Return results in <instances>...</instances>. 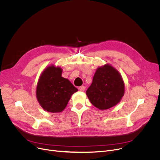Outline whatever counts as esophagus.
Returning a JSON list of instances; mask_svg holds the SVG:
<instances>
[{"label": "esophagus", "instance_id": "1", "mask_svg": "<svg viewBox=\"0 0 160 160\" xmlns=\"http://www.w3.org/2000/svg\"><path fill=\"white\" fill-rule=\"evenodd\" d=\"M85 88H85L84 86H81V87H80L78 88L79 90L81 91V92H84V91L85 90Z\"/></svg>", "mask_w": 160, "mask_h": 160}]
</instances>
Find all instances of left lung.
<instances>
[{"label": "left lung", "mask_w": 160, "mask_h": 160, "mask_svg": "<svg viewBox=\"0 0 160 160\" xmlns=\"http://www.w3.org/2000/svg\"><path fill=\"white\" fill-rule=\"evenodd\" d=\"M124 92V82L120 73L111 65L106 64L97 68L86 93L95 107L105 110L119 103Z\"/></svg>", "instance_id": "left-lung-1"}]
</instances>
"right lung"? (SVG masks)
Here are the masks:
<instances>
[{
    "label": "right lung",
    "mask_w": 160,
    "mask_h": 160,
    "mask_svg": "<svg viewBox=\"0 0 160 160\" xmlns=\"http://www.w3.org/2000/svg\"><path fill=\"white\" fill-rule=\"evenodd\" d=\"M62 68L51 65L46 67L36 86L37 100L45 111L60 113L66 108L71 96L78 90L70 81L61 76Z\"/></svg>",
    "instance_id": "1"
}]
</instances>
